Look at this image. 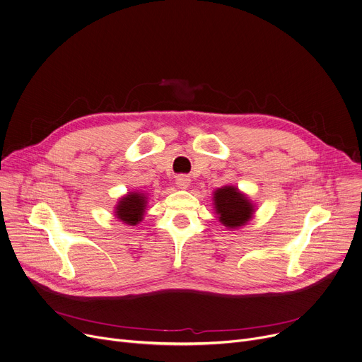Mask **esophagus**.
<instances>
[{"instance_id": "1", "label": "esophagus", "mask_w": 362, "mask_h": 362, "mask_svg": "<svg viewBox=\"0 0 362 362\" xmlns=\"http://www.w3.org/2000/svg\"><path fill=\"white\" fill-rule=\"evenodd\" d=\"M176 185L180 189H187L190 186V179L187 176H185V175H180V176L176 177Z\"/></svg>"}]
</instances>
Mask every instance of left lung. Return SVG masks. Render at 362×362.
Returning <instances> with one entry per match:
<instances>
[{
	"label": "left lung",
	"mask_w": 362,
	"mask_h": 362,
	"mask_svg": "<svg viewBox=\"0 0 362 362\" xmlns=\"http://www.w3.org/2000/svg\"><path fill=\"white\" fill-rule=\"evenodd\" d=\"M214 205L219 222L229 229L245 225L254 214V205L235 186H223L215 190Z\"/></svg>",
	"instance_id": "obj_1"
}]
</instances>
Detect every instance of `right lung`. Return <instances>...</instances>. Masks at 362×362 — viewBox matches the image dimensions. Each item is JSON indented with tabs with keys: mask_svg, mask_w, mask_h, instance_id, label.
Listing matches in <instances>:
<instances>
[{
	"mask_svg": "<svg viewBox=\"0 0 362 362\" xmlns=\"http://www.w3.org/2000/svg\"><path fill=\"white\" fill-rule=\"evenodd\" d=\"M147 198L141 192H129L115 206V216L127 225H137L146 212Z\"/></svg>",
	"mask_w": 362,
	"mask_h": 362,
	"instance_id": "obj_1",
	"label": "right lung"
}]
</instances>
